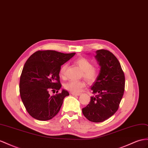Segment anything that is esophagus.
I'll list each match as a JSON object with an SVG mask.
<instances>
[{
	"label": "esophagus",
	"mask_w": 148,
	"mask_h": 148,
	"mask_svg": "<svg viewBox=\"0 0 148 148\" xmlns=\"http://www.w3.org/2000/svg\"><path fill=\"white\" fill-rule=\"evenodd\" d=\"M71 94L73 96H80L81 95V93H73V92H71Z\"/></svg>",
	"instance_id": "obj_1"
}]
</instances>
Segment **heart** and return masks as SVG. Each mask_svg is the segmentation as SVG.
Here are the masks:
<instances>
[{
    "mask_svg": "<svg viewBox=\"0 0 148 148\" xmlns=\"http://www.w3.org/2000/svg\"><path fill=\"white\" fill-rule=\"evenodd\" d=\"M75 63L82 71V76L89 82H94L97 79L99 72L96 68L93 67V64L84 58H80L75 60ZM67 65L64 64L59 69L60 77H66V71ZM86 87V82L83 81H70L65 84V88L73 93H79Z\"/></svg>",
    "mask_w": 148,
    "mask_h": 148,
    "instance_id": "heart-1",
    "label": "heart"
}]
</instances>
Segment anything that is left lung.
<instances>
[{"instance_id": "left-lung-1", "label": "left lung", "mask_w": 148, "mask_h": 148, "mask_svg": "<svg viewBox=\"0 0 148 148\" xmlns=\"http://www.w3.org/2000/svg\"><path fill=\"white\" fill-rule=\"evenodd\" d=\"M96 58L101 66L97 79L91 86L90 101L82 108L84 116L94 123L103 122L117 111L125 87V76L119 60L105 49L96 51Z\"/></svg>"}]
</instances>
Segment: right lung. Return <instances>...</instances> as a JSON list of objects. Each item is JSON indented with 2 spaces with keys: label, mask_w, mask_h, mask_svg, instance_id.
<instances>
[{
  "label": "right lung",
  "mask_w": 148,
  "mask_h": 148,
  "mask_svg": "<svg viewBox=\"0 0 148 148\" xmlns=\"http://www.w3.org/2000/svg\"><path fill=\"white\" fill-rule=\"evenodd\" d=\"M75 54L38 51L25 63L20 77V95L26 110L34 119H51L60 111L64 97L69 94L64 89L58 93L62 86L59 69ZM50 90H56V94L50 96Z\"/></svg>",
  "instance_id": "1"
}]
</instances>
